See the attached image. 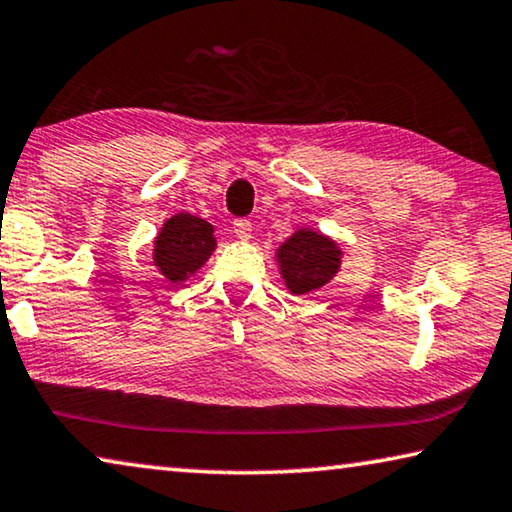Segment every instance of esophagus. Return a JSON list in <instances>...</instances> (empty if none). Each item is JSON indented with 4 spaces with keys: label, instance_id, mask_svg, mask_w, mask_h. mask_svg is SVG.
I'll list each match as a JSON object with an SVG mask.
<instances>
[{
    "label": "esophagus",
    "instance_id": "34e87169",
    "mask_svg": "<svg viewBox=\"0 0 512 512\" xmlns=\"http://www.w3.org/2000/svg\"><path fill=\"white\" fill-rule=\"evenodd\" d=\"M234 234H237L241 241H248L250 234H253V223H250L248 218H237V221H234Z\"/></svg>",
    "mask_w": 512,
    "mask_h": 512
}]
</instances>
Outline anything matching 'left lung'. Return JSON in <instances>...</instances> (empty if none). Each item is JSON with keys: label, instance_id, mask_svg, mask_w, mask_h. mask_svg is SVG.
Segmentation results:
<instances>
[{"label": "left lung", "instance_id": "left-lung-1", "mask_svg": "<svg viewBox=\"0 0 512 512\" xmlns=\"http://www.w3.org/2000/svg\"><path fill=\"white\" fill-rule=\"evenodd\" d=\"M280 275L291 294L321 289L335 278L342 264V250L332 239L312 230H298L278 248Z\"/></svg>", "mask_w": 512, "mask_h": 512}]
</instances>
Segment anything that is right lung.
Masks as SVG:
<instances>
[{"label": "right lung", "mask_w": 512, "mask_h": 512, "mask_svg": "<svg viewBox=\"0 0 512 512\" xmlns=\"http://www.w3.org/2000/svg\"><path fill=\"white\" fill-rule=\"evenodd\" d=\"M214 248V225L184 212L161 227L154 241V264L170 282H182L207 262Z\"/></svg>", "instance_id": "1"}]
</instances>
